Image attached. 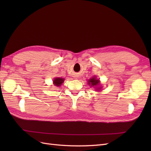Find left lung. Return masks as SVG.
<instances>
[{"instance_id":"1","label":"left lung","mask_w":151,"mask_h":151,"mask_svg":"<svg viewBox=\"0 0 151 151\" xmlns=\"http://www.w3.org/2000/svg\"><path fill=\"white\" fill-rule=\"evenodd\" d=\"M88 83L91 87H98V88H96L97 91H99L101 89V87L99 86V80L96 78V77H93L91 79H90L88 81Z\"/></svg>"}]
</instances>
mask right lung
<instances>
[{"label":"right lung","instance_id":"1","mask_svg":"<svg viewBox=\"0 0 151 151\" xmlns=\"http://www.w3.org/2000/svg\"><path fill=\"white\" fill-rule=\"evenodd\" d=\"M64 80L65 79L63 78H60V77H56V78H55L53 81V84L57 87L60 86L62 85V84L63 83Z\"/></svg>","mask_w":151,"mask_h":151}]
</instances>
